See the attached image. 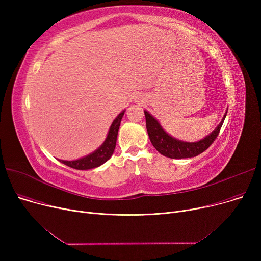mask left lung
<instances>
[{
  "instance_id": "1",
  "label": "left lung",
  "mask_w": 261,
  "mask_h": 261,
  "mask_svg": "<svg viewBox=\"0 0 261 261\" xmlns=\"http://www.w3.org/2000/svg\"><path fill=\"white\" fill-rule=\"evenodd\" d=\"M145 112L146 117V128L149 135V139L151 141L153 147L164 156L170 159H186L194 158L202 152H204L216 140L220 129L223 125L226 113L224 114L221 122L219 123L218 127L203 140L196 143H188L176 140L168 133L164 131L160 122L149 112Z\"/></svg>"
}]
</instances>
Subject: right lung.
Masks as SVG:
<instances>
[{
    "mask_svg": "<svg viewBox=\"0 0 261 261\" xmlns=\"http://www.w3.org/2000/svg\"><path fill=\"white\" fill-rule=\"evenodd\" d=\"M123 114H125V111H122L120 114H118V116L113 120L111 127L109 129L106 141L97 150H95L93 153L76 161H62V160H59V161L63 163L64 165L74 169H78V170L92 169L102 165L103 163H106L110 158L112 156L114 152L118 129H119L120 121Z\"/></svg>",
    "mask_w": 261,
    "mask_h": 261,
    "instance_id": "obj_1",
    "label": "right lung"
}]
</instances>
